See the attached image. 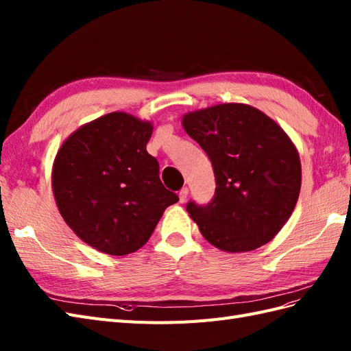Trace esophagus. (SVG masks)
I'll return each mask as SVG.
<instances>
[{"instance_id":"34e87169","label":"esophagus","mask_w":351,"mask_h":351,"mask_svg":"<svg viewBox=\"0 0 351 351\" xmlns=\"http://www.w3.org/2000/svg\"><path fill=\"white\" fill-rule=\"evenodd\" d=\"M187 195H189V189L187 187H183L182 191H180V193H178V197H180V202H186V199H187Z\"/></svg>"}]
</instances>
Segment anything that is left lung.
Returning a JSON list of instances; mask_svg holds the SVG:
<instances>
[{
  "mask_svg": "<svg viewBox=\"0 0 351 351\" xmlns=\"http://www.w3.org/2000/svg\"><path fill=\"white\" fill-rule=\"evenodd\" d=\"M182 124L214 168L213 201L186 206L204 238L226 252L270 242L288 221L301 189L300 156L287 132L243 103L189 112Z\"/></svg>",
  "mask_w": 351,
  "mask_h": 351,
  "instance_id": "left-lung-1",
  "label": "left lung"
}]
</instances>
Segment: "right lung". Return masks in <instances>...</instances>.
<instances>
[{
    "mask_svg": "<svg viewBox=\"0 0 351 351\" xmlns=\"http://www.w3.org/2000/svg\"><path fill=\"white\" fill-rule=\"evenodd\" d=\"M154 125L112 112L80 127L56 155L51 186L56 204L81 241L109 255L143 246L165 208L178 201L159 178L146 145Z\"/></svg>",
    "mask_w": 351,
    "mask_h": 351,
    "instance_id": "1",
    "label": "right lung"
}]
</instances>
